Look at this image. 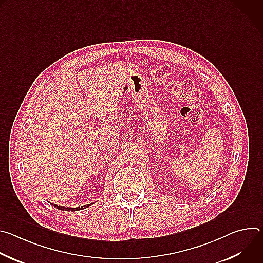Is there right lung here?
Returning a JSON list of instances; mask_svg holds the SVG:
<instances>
[{
  "label": "right lung",
  "instance_id": "obj_1",
  "mask_svg": "<svg viewBox=\"0 0 263 263\" xmlns=\"http://www.w3.org/2000/svg\"><path fill=\"white\" fill-rule=\"evenodd\" d=\"M53 205V204H52ZM91 204H88V205H84V206H81V207H76V208H69V207H61V206H58V205H56V204H54V207H56L57 209H59V210H65V211H76V210H81V209H83V208H87V207H89Z\"/></svg>",
  "mask_w": 263,
  "mask_h": 263
}]
</instances>
